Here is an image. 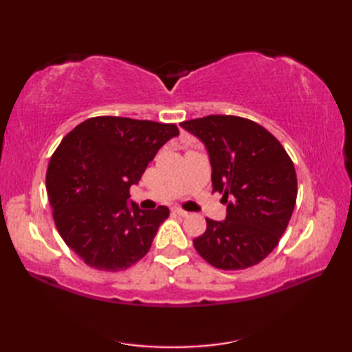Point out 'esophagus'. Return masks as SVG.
I'll list each match as a JSON object with an SVG mask.
<instances>
[{"label":"esophagus","mask_w":352,"mask_h":352,"mask_svg":"<svg viewBox=\"0 0 352 352\" xmlns=\"http://www.w3.org/2000/svg\"><path fill=\"white\" fill-rule=\"evenodd\" d=\"M174 213H177L178 216H183V218H184V216L189 214L188 212L183 210V208H180V207H175V208H174Z\"/></svg>","instance_id":"1"}]
</instances>
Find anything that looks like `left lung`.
I'll list each match as a JSON object with an SVG mask.
<instances>
[{
  "mask_svg": "<svg viewBox=\"0 0 352 352\" xmlns=\"http://www.w3.org/2000/svg\"><path fill=\"white\" fill-rule=\"evenodd\" d=\"M204 142L213 192L227 203V219L206 218L193 246L207 263L237 271L260 263L278 245L294 213L298 180L294 162L265 126L242 116L208 115L182 122ZM230 201H228V198Z\"/></svg>",
  "mask_w": 352,
  "mask_h": 352,
  "instance_id": "left-lung-1",
  "label": "left lung"
}]
</instances>
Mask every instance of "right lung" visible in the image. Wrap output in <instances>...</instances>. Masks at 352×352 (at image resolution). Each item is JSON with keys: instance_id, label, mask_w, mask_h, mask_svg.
<instances>
[{"instance_id": "right-lung-1", "label": "right lung", "mask_w": 352, "mask_h": 352, "mask_svg": "<svg viewBox=\"0 0 352 352\" xmlns=\"http://www.w3.org/2000/svg\"><path fill=\"white\" fill-rule=\"evenodd\" d=\"M175 124L95 116L71 130L51 155L47 192L65 243L98 271L118 272L146 256L166 206H126L157 151L178 136Z\"/></svg>"}]
</instances>
